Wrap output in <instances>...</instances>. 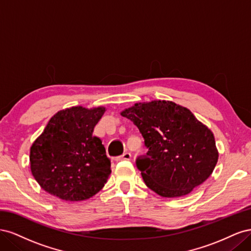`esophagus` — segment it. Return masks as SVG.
<instances>
[{
	"label": "esophagus",
	"mask_w": 251,
	"mask_h": 251,
	"mask_svg": "<svg viewBox=\"0 0 251 251\" xmlns=\"http://www.w3.org/2000/svg\"><path fill=\"white\" fill-rule=\"evenodd\" d=\"M132 159V155L130 153H125L124 155H121L117 158H115L116 161H120V160H131Z\"/></svg>",
	"instance_id": "34e87169"
}]
</instances>
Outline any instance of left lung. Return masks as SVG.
<instances>
[{
  "label": "left lung",
  "mask_w": 251,
  "mask_h": 251,
  "mask_svg": "<svg viewBox=\"0 0 251 251\" xmlns=\"http://www.w3.org/2000/svg\"><path fill=\"white\" fill-rule=\"evenodd\" d=\"M139 128L149 148L137 168L146 185L179 198L202 184L219 159L214 133L187 108L171 100L136 102L120 112Z\"/></svg>",
  "instance_id": "left-lung-1"
}]
</instances>
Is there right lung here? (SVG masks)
<instances>
[{"label":"right lung","mask_w":251,"mask_h":251,"mask_svg":"<svg viewBox=\"0 0 251 251\" xmlns=\"http://www.w3.org/2000/svg\"><path fill=\"white\" fill-rule=\"evenodd\" d=\"M103 105H81L53 115L30 148V170L40 186L68 202L87 200L107 183L111 162L94 127Z\"/></svg>","instance_id":"right-lung-1"}]
</instances>
